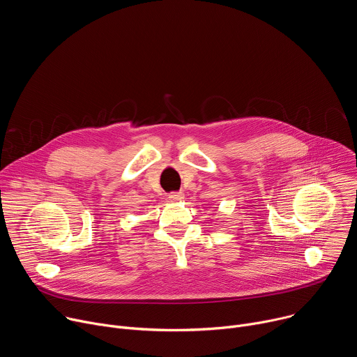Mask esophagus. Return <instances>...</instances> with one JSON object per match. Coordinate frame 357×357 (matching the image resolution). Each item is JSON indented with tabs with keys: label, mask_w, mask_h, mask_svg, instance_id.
Listing matches in <instances>:
<instances>
[{
	"label": "esophagus",
	"mask_w": 357,
	"mask_h": 357,
	"mask_svg": "<svg viewBox=\"0 0 357 357\" xmlns=\"http://www.w3.org/2000/svg\"><path fill=\"white\" fill-rule=\"evenodd\" d=\"M182 199H183V195L179 193V192H172V193L168 195V200L169 202H179Z\"/></svg>",
	"instance_id": "34e87169"
}]
</instances>
